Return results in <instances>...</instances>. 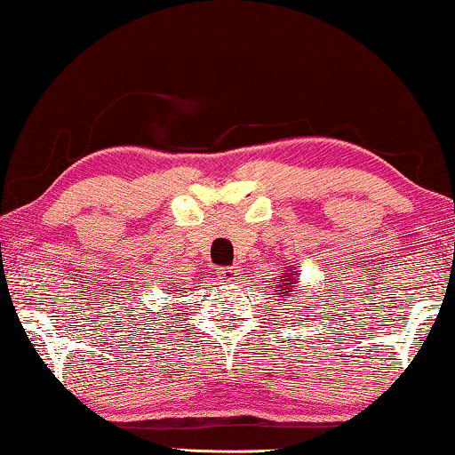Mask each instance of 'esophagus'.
I'll return each instance as SVG.
<instances>
[{
	"label": "esophagus",
	"mask_w": 455,
	"mask_h": 455,
	"mask_svg": "<svg viewBox=\"0 0 455 455\" xmlns=\"http://www.w3.org/2000/svg\"><path fill=\"white\" fill-rule=\"evenodd\" d=\"M219 279L225 281V283H235L238 279V268L236 267L219 268Z\"/></svg>",
	"instance_id": "esophagus-1"
}]
</instances>
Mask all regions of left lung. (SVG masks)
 Segmentation results:
<instances>
[{"label": "left lung", "instance_id": "1", "mask_svg": "<svg viewBox=\"0 0 455 455\" xmlns=\"http://www.w3.org/2000/svg\"><path fill=\"white\" fill-rule=\"evenodd\" d=\"M276 287V295L281 297V301L283 299H287L289 295H295V287H297V279H295V267L292 268H287V273H283L281 271V281H279V284H275Z\"/></svg>", "mask_w": 455, "mask_h": 455}]
</instances>
